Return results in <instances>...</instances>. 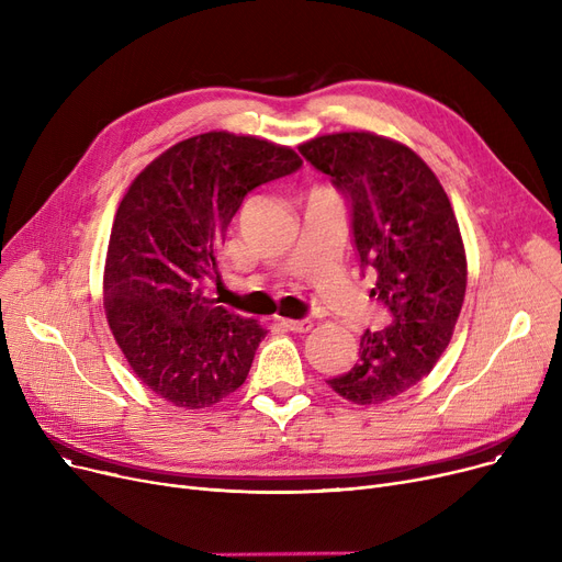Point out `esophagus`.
I'll return each mask as SVG.
<instances>
[{"instance_id": "1", "label": "esophagus", "mask_w": 562, "mask_h": 562, "mask_svg": "<svg viewBox=\"0 0 562 562\" xmlns=\"http://www.w3.org/2000/svg\"><path fill=\"white\" fill-rule=\"evenodd\" d=\"M280 326H284L291 333H307L312 330L310 318H280Z\"/></svg>"}]
</instances>
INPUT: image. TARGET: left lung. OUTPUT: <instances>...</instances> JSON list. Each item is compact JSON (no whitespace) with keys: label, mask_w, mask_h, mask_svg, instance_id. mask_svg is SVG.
<instances>
[{"label":"left lung","mask_w":562,"mask_h":562,"mask_svg":"<svg viewBox=\"0 0 562 562\" xmlns=\"http://www.w3.org/2000/svg\"><path fill=\"white\" fill-rule=\"evenodd\" d=\"M299 150L346 198L360 271L392 316L362 335L358 362L328 385L358 405L390 401L430 373L462 310L467 257L453 206L424 159L385 136L341 132Z\"/></svg>","instance_id":"left-lung-1"}]
</instances>
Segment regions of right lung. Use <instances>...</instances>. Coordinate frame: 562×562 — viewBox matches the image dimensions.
Listing matches in <instances>:
<instances>
[{
	"mask_svg": "<svg viewBox=\"0 0 562 562\" xmlns=\"http://www.w3.org/2000/svg\"><path fill=\"white\" fill-rule=\"evenodd\" d=\"M303 166L255 136L210 132L172 145L125 193L113 221L104 307L138 380L164 401L200 409L239 390L266 330L204 296L216 248L244 198Z\"/></svg>",
	"mask_w": 562,
	"mask_h": 562,
	"instance_id": "obj_1",
	"label": "right lung"
}]
</instances>
